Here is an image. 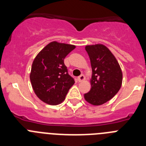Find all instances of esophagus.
<instances>
[{
	"mask_svg": "<svg viewBox=\"0 0 146 146\" xmlns=\"http://www.w3.org/2000/svg\"><path fill=\"white\" fill-rule=\"evenodd\" d=\"M85 79H86V77L84 76V74H81V75L77 77V80L79 82H82V81L85 80Z\"/></svg>",
	"mask_w": 146,
	"mask_h": 146,
	"instance_id": "1",
	"label": "esophagus"
}]
</instances>
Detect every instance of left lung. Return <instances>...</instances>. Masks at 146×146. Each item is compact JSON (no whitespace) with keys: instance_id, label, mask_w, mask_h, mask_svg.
<instances>
[{"instance_id":"1","label":"left lung","mask_w":146,"mask_h":146,"mask_svg":"<svg viewBox=\"0 0 146 146\" xmlns=\"http://www.w3.org/2000/svg\"><path fill=\"white\" fill-rule=\"evenodd\" d=\"M86 50L91 60L92 77L91 88L84 98L93 105H101L118 92L123 74L116 58L104 45H87Z\"/></svg>"}]
</instances>
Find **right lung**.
Here are the masks:
<instances>
[{
    "label": "right lung",
    "instance_id": "right-lung-1",
    "mask_svg": "<svg viewBox=\"0 0 146 146\" xmlns=\"http://www.w3.org/2000/svg\"><path fill=\"white\" fill-rule=\"evenodd\" d=\"M74 48V45L52 42L35 58L30 80L36 95L44 102L60 104L74 85V78L68 74L64 60Z\"/></svg>",
    "mask_w": 146,
    "mask_h": 146
}]
</instances>
